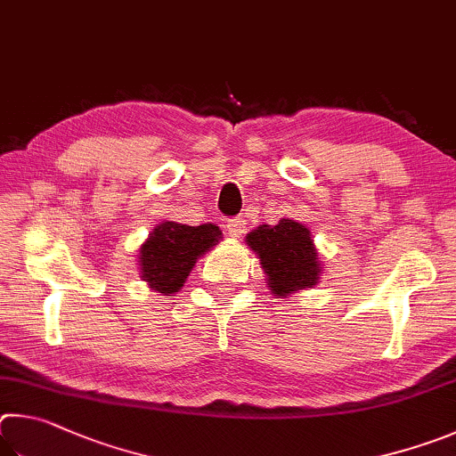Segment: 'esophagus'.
Masks as SVG:
<instances>
[{
  "instance_id": "obj_1",
  "label": "esophagus",
  "mask_w": 456,
  "mask_h": 456,
  "mask_svg": "<svg viewBox=\"0 0 456 456\" xmlns=\"http://www.w3.org/2000/svg\"><path fill=\"white\" fill-rule=\"evenodd\" d=\"M246 230V220L242 216H236V218H230L226 222V232L232 238H240Z\"/></svg>"
}]
</instances>
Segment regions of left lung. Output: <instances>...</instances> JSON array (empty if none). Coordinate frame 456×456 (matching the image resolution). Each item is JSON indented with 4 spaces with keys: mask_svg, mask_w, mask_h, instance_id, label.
<instances>
[{
    "mask_svg": "<svg viewBox=\"0 0 456 456\" xmlns=\"http://www.w3.org/2000/svg\"><path fill=\"white\" fill-rule=\"evenodd\" d=\"M250 248L260 256L270 290L286 298L294 290L313 289L321 278L318 254L308 228L282 218L276 226L262 224L246 236Z\"/></svg>",
    "mask_w": 456,
    "mask_h": 456,
    "instance_id": "1",
    "label": "left lung"
}]
</instances>
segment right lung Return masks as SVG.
<instances>
[{
	"label": "right lung",
	"instance_id": "add662e5",
	"mask_svg": "<svg viewBox=\"0 0 456 456\" xmlns=\"http://www.w3.org/2000/svg\"><path fill=\"white\" fill-rule=\"evenodd\" d=\"M220 238V228L214 224L188 226L178 222H162L140 248L142 281H146L156 292H178L198 256L212 248Z\"/></svg>",
	"mask_w": 456,
	"mask_h": 456
}]
</instances>
